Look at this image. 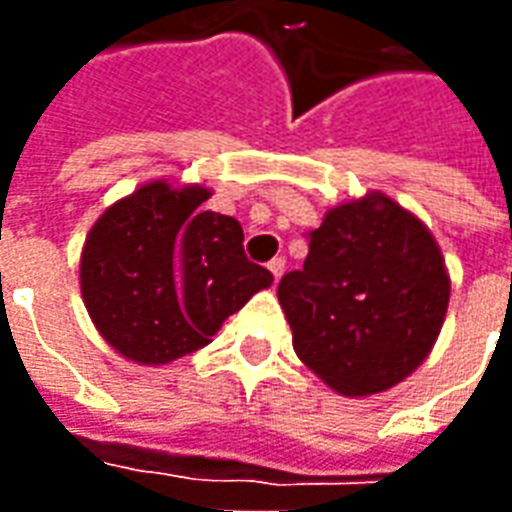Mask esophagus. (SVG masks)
I'll list each match as a JSON object with an SVG mask.
<instances>
[{
	"mask_svg": "<svg viewBox=\"0 0 512 512\" xmlns=\"http://www.w3.org/2000/svg\"><path fill=\"white\" fill-rule=\"evenodd\" d=\"M268 271L274 274V279H282V274H285V257H274L271 263H268Z\"/></svg>",
	"mask_w": 512,
	"mask_h": 512,
	"instance_id": "obj_1",
	"label": "esophagus"
}]
</instances>
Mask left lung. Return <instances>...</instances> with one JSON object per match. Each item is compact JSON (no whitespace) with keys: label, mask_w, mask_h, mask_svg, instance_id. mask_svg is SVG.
I'll list each match as a JSON object with an SVG mask.
<instances>
[{"label":"left lung","mask_w":512,"mask_h":512,"mask_svg":"<svg viewBox=\"0 0 512 512\" xmlns=\"http://www.w3.org/2000/svg\"><path fill=\"white\" fill-rule=\"evenodd\" d=\"M277 296L301 362L334 392L370 397L428 359L450 274L428 224L367 191L326 211L304 268L282 277Z\"/></svg>","instance_id":"8db88e82"}]
</instances>
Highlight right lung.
I'll return each mask as SVG.
<instances>
[{"label":"right lung","instance_id":"obj_1","mask_svg":"<svg viewBox=\"0 0 512 512\" xmlns=\"http://www.w3.org/2000/svg\"><path fill=\"white\" fill-rule=\"evenodd\" d=\"M208 197L200 183L150 180L112 202L84 238V307L128 362L158 367L200 351L274 282L246 260L238 219L202 208Z\"/></svg>","mask_w":512,"mask_h":512}]
</instances>
